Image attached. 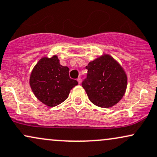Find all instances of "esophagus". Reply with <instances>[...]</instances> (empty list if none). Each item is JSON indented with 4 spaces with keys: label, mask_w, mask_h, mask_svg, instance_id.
Returning a JSON list of instances; mask_svg holds the SVG:
<instances>
[{
    "label": "esophagus",
    "mask_w": 157,
    "mask_h": 157,
    "mask_svg": "<svg viewBox=\"0 0 157 157\" xmlns=\"http://www.w3.org/2000/svg\"><path fill=\"white\" fill-rule=\"evenodd\" d=\"M77 82H78V83L79 84H80L81 83V78L80 77H78V78H77Z\"/></svg>",
    "instance_id": "esophagus-1"
}]
</instances>
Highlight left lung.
<instances>
[{
  "mask_svg": "<svg viewBox=\"0 0 157 157\" xmlns=\"http://www.w3.org/2000/svg\"><path fill=\"white\" fill-rule=\"evenodd\" d=\"M87 78L82 82L88 99L94 105L108 108L124 97L127 86L126 74L117 60L104 54L88 63Z\"/></svg>",
  "mask_w": 157,
  "mask_h": 157,
  "instance_id": "obj_1",
  "label": "left lung"
}]
</instances>
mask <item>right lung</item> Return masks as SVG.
Returning <instances> with one entry per match:
<instances>
[{
  "instance_id": "obj_1",
  "label": "right lung",
  "mask_w": 157,
  "mask_h": 157,
  "mask_svg": "<svg viewBox=\"0 0 157 157\" xmlns=\"http://www.w3.org/2000/svg\"><path fill=\"white\" fill-rule=\"evenodd\" d=\"M69 69L60 65L57 56L43 57L33 67L29 83L36 97L48 107L65 101L70 90L78 84L69 75Z\"/></svg>"
}]
</instances>
